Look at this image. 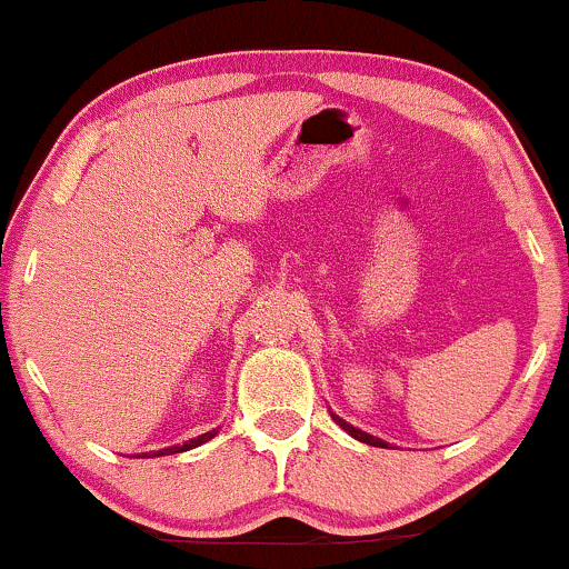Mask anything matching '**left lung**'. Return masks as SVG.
Wrapping results in <instances>:
<instances>
[{"label":"left lung","instance_id":"1","mask_svg":"<svg viewBox=\"0 0 569 569\" xmlns=\"http://www.w3.org/2000/svg\"><path fill=\"white\" fill-rule=\"evenodd\" d=\"M331 417H335V420L339 422V426H342L345 430H348V433L352 436V439H358V441H363V443H371V447H388V443H385L382 439H375V436H369V433H363V430H358V428L348 426V422H345V420H339L337 415H331Z\"/></svg>","mask_w":569,"mask_h":569}]
</instances>
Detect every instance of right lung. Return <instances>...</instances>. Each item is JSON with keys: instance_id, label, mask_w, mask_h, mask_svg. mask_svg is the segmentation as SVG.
Masks as SVG:
<instances>
[{"instance_id": "right-lung-1", "label": "right lung", "mask_w": 569, "mask_h": 569, "mask_svg": "<svg viewBox=\"0 0 569 569\" xmlns=\"http://www.w3.org/2000/svg\"><path fill=\"white\" fill-rule=\"evenodd\" d=\"M213 436H217V430H211V433H202V436H198V439H192V441H184V443H179V447H168V449H160V452H152V457H160V455H176V452H187V449H194V447H200V443L211 441Z\"/></svg>"}]
</instances>
